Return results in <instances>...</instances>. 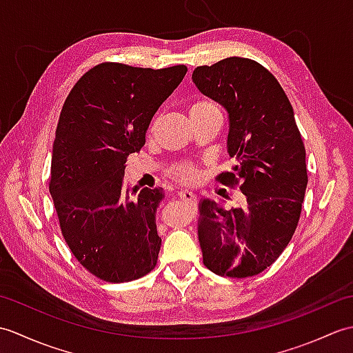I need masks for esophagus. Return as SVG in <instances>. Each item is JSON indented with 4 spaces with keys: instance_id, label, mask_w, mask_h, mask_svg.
<instances>
[{
    "instance_id": "obj_1",
    "label": "esophagus",
    "mask_w": 353,
    "mask_h": 353,
    "mask_svg": "<svg viewBox=\"0 0 353 353\" xmlns=\"http://www.w3.org/2000/svg\"><path fill=\"white\" fill-rule=\"evenodd\" d=\"M177 196H179V199L186 201V203L191 205V206L196 205V196H194L191 191H179Z\"/></svg>"
}]
</instances>
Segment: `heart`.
<instances>
[{
	"mask_svg": "<svg viewBox=\"0 0 353 353\" xmlns=\"http://www.w3.org/2000/svg\"><path fill=\"white\" fill-rule=\"evenodd\" d=\"M209 108H215L212 103H209L206 100H200L197 103H194L191 109H190V114H194V112H200V110H205ZM168 174L171 177H174L176 181L179 182H183V183H194L199 179V170L194 167L192 163L190 162H182V163H176L174 167H172Z\"/></svg>",
	"mask_w": 353,
	"mask_h": 353,
	"instance_id": "obj_1",
	"label": "heart"
}]
</instances>
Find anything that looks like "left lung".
<instances>
[{
    "instance_id": "1",
    "label": "left lung",
    "mask_w": 353,
    "mask_h": 353,
    "mask_svg": "<svg viewBox=\"0 0 353 353\" xmlns=\"http://www.w3.org/2000/svg\"><path fill=\"white\" fill-rule=\"evenodd\" d=\"M192 81L228 112L235 167L216 181L245 196V208L200 201L203 264L220 276H256L281 256L301 219L308 172L294 112L273 74L250 59L197 66Z\"/></svg>"
}]
</instances>
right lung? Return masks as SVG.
<instances>
[{"label": "right lung", "instance_id": "add662e5", "mask_svg": "<svg viewBox=\"0 0 353 353\" xmlns=\"http://www.w3.org/2000/svg\"><path fill=\"white\" fill-rule=\"evenodd\" d=\"M185 65L152 70L104 62L81 76L59 118L50 194L76 259L119 283L156 267L162 239L156 209L162 188H129L127 156L145 144L156 110L183 80Z\"/></svg>", "mask_w": 353, "mask_h": 353}]
</instances>
